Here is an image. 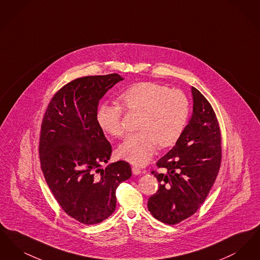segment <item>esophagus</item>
Here are the masks:
<instances>
[{
  "label": "esophagus",
  "mask_w": 260,
  "mask_h": 260,
  "mask_svg": "<svg viewBox=\"0 0 260 260\" xmlns=\"http://www.w3.org/2000/svg\"><path fill=\"white\" fill-rule=\"evenodd\" d=\"M132 171H133V173H134L135 175H138V174H140V173H145V172H142L138 167H135V166L132 168Z\"/></svg>",
  "instance_id": "esophagus-1"
}]
</instances>
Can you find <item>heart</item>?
I'll list each match as a JSON object with an SVG mask.
<instances>
[{"instance_id":"1","label":"heart","mask_w":260,"mask_h":260,"mask_svg":"<svg viewBox=\"0 0 260 260\" xmlns=\"http://www.w3.org/2000/svg\"><path fill=\"white\" fill-rule=\"evenodd\" d=\"M119 99L129 111L141 112V131L127 136L118 149L125 161L143 166L158 144L171 146L182 135L190 113L189 99L183 91L148 82L126 88ZM122 117L123 109L118 103H102L96 113L100 128L114 136L124 135Z\"/></svg>"}]
</instances>
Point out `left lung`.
I'll return each instance as SVG.
<instances>
[{
    "label": "left lung",
    "mask_w": 260,
    "mask_h": 260,
    "mask_svg": "<svg viewBox=\"0 0 260 260\" xmlns=\"http://www.w3.org/2000/svg\"><path fill=\"white\" fill-rule=\"evenodd\" d=\"M193 113L175 145L157 162L166 173L152 172L160 187L148 200L151 214L173 225L194 214L213 185L221 162V136L209 101L191 87Z\"/></svg>",
    "instance_id": "1"
}]
</instances>
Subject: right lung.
<instances>
[{
    "instance_id": "add662e5",
    "label": "right lung",
    "mask_w": 260,
    "mask_h": 260,
    "mask_svg": "<svg viewBox=\"0 0 260 260\" xmlns=\"http://www.w3.org/2000/svg\"><path fill=\"white\" fill-rule=\"evenodd\" d=\"M123 80L119 74L76 79L55 93L42 122L39 154L45 179L63 210L87 225L111 215L117 187L132 176L126 161L101 167L112 147L96 120L99 100Z\"/></svg>"
}]
</instances>
